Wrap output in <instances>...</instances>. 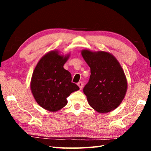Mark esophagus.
I'll return each mask as SVG.
<instances>
[{"label": "esophagus", "mask_w": 151, "mask_h": 151, "mask_svg": "<svg viewBox=\"0 0 151 151\" xmlns=\"http://www.w3.org/2000/svg\"><path fill=\"white\" fill-rule=\"evenodd\" d=\"M77 85L78 86V87L80 88V89L81 90L82 88H83V83H82V82H79V83H78Z\"/></svg>", "instance_id": "esophagus-1"}]
</instances>
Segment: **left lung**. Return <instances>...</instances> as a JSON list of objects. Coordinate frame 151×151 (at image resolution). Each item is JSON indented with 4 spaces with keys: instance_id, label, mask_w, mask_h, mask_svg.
<instances>
[{
    "instance_id": "8db88e82",
    "label": "left lung",
    "mask_w": 151,
    "mask_h": 151,
    "mask_svg": "<svg viewBox=\"0 0 151 151\" xmlns=\"http://www.w3.org/2000/svg\"><path fill=\"white\" fill-rule=\"evenodd\" d=\"M81 55L91 68L90 79L83 88L89 105L99 113L113 111L122 103L128 87L121 65L105 51L83 49Z\"/></svg>"
}]
</instances>
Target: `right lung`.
I'll return each instance as SVG.
<instances>
[{"mask_svg":"<svg viewBox=\"0 0 151 151\" xmlns=\"http://www.w3.org/2000/svg\"><path fill=\"white\" fill-rule=\"evenodd\" d=\"M70 54L61 55L53 50L42 56L33 71L30 90L39 105L50 112H57L67 104L66 98L79 90L71 83V74L63 66Z\"/></svg>","mask_w":151,"mask_h":151,"instance_id":"right-lung-1","label":"right lung"}]
</instances>
